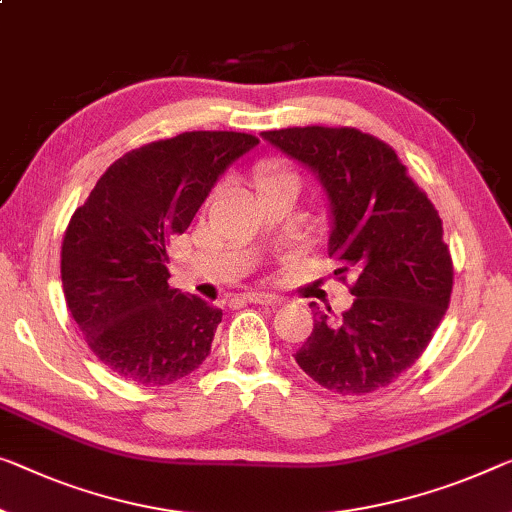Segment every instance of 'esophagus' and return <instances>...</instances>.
<instances>
[{
	"label": "esophagus",
	"instance_id": "34e87169",
	"mask_svg": "<svg viewBox=\"0 0 512 512\" xmlns=\"http://www.w3.org/2000/svg\"><path fill=\"white\" fill-rule=\"evenodd\" d=\"M243 299L250 301V303H259V305H280L282 299L276 294H264V292H250L243 296Z\"/></svg>",
	"mask_w": 512,
	"mask_h": 512
}]
</instances>
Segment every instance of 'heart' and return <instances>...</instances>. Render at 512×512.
<instances>
[{
    "mask_svg": "<svg viewBox=\"0 0 512 512\" xmlns=\"http://www.w3.org/2000/svg\"><path fill=\"white\" fill-rule=\"evenodd\" d=\"M299 174L294 170H289L287 165L278 163V160H266L257 167V188L259 193L269 188H278V186H294L299 188Z\"/></svg>",
    "mask_w": 512,
    "mask_h": 512,
    "instance_id": "1",
    "label": "heart"
}]
</instances>
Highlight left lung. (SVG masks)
Masks as SVG:
<instances>
[{"instance_id":"obj_1","label":"left lung","mask_w":512,"mask_h":512,"mask_svg":"<svg viewBox=\"0 0 512 512\" xmlns=\"http://www.w3.org/2000/svg\"><path fill=\"white\" fill-rule=\"evenodd\" d=\"M262 137L317 172L333 213L335 276L354 278L352 308L342 317L315 312L296 363L340 395L384 388L421 358L451 303L453 259L439 213L391 144L375 135L294 126Z\"/></svg>"}]
</instances>
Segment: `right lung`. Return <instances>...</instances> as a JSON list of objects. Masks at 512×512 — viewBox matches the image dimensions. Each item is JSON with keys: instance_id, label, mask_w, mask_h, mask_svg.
<instances>
[{"instance_id": "obj_1", "label": "right lung", "mask_w": 512, "mask_h": 512, "mask_svg": "<svg viewBox=\"0 0 512 512\" xmlns=\"http://www.w3.org/2000/svg\"><path fill=\"white\" fill-rule=\"evenodd\" d=\"M259 140L190 131L128 151L75 209L61 241V285L91 352L114 375L165 386L200 368L223 310L167 285L174 236L213 183Z\"/></svg>"}]
</instances>
